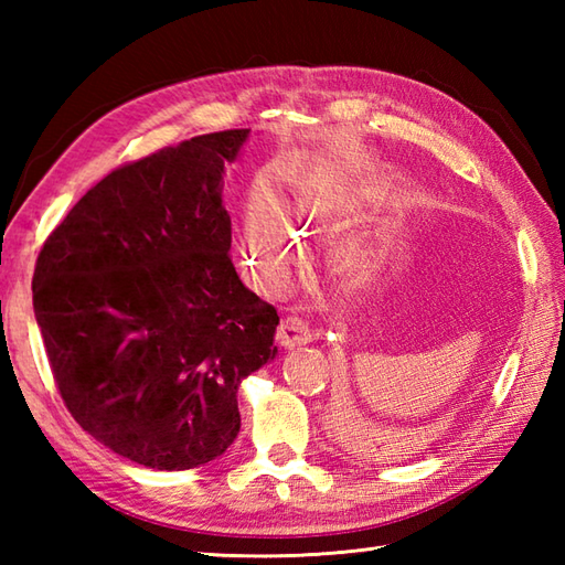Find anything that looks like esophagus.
Returning a JSON list of instances; mask_svg holds the SVG:
<instances>
[{
  "label": "esophagus",
  "mask_w": 565,
  "mask_h": 565,
  "mask_svg": "<svg viewBox=\"0 0 565 565\" xmlns=\"http://www.w3.org/2000/svg\"><path fill=\"white\" fill-rule=\"evenodd\" d=\"M276 340H279L284 350H294V347H303L310 342V330L303 320L289 316L281 320L279 330H276Z\"/></svg>",
  "instance_id": "obj_1"
}]
</instances>
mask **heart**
Listing matches in <instances>:
<instances>
[{
    "label": "heart",
    "mask_w": 565,
    "mask_h": 565,
    "mask_svg": "<svg viewBox=\"0 0 565 565\" xmlns=\"http://www.w3.org/2000/svg\"><path fill=\"white\" fill-rule=\"evenodd\" d=\"M296 223L322 221V211L310 199H296ZM298 252V235L286 221L281 209L269 201H259L245 213L243 235H239V257L243 267L264 291H279L289 279L291 262ZM393 252V239H352L340 243L330 252L334 276L350 289H366L386 269Z\"/></svg>",
    "instance_id": "obj_1"
}]
</instances>
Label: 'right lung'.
<instances>
[{"label":"right lung","instance_id":"add662e5","mask_svg":"<svg viewBox=\"0 0 565 565\" xmlns=\"http://www.w3.org/2000/svg\"><path fill=\"white\" fill-rule=\"evenodd\" d=\"M247 136H199L114 170L35 262V322L67 411L158 471L231 447L239 383L276 356L279 316L227 255L223 177Z\"/></svg>","mask_w":565,"mask_h":565}]
</instances>
